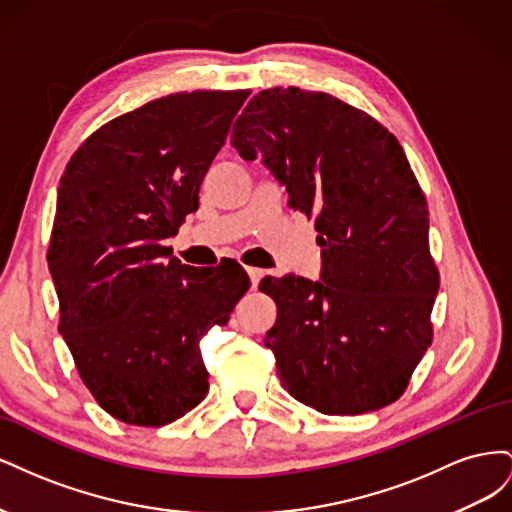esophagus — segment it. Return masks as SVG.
Returning a JSON list of instances; mask_svg holds the SVG:
<instances>
[{"instance_id": "obj_1", "label": "esophagus", "mask_w": 512, "mask_h": 512, "mask_svg": "<svg viewBox=\"0 0 512 512\" xmlns=\"http://www.w3.org/2000/svg\"><path fill=\"white\" fill-rule=\"evenodd\" d=\"M247 275H250V282H252V288H258L262 275H265V271L258 269V267H250L247 269Z\"/></svg>"}]
</instances>
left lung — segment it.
Masks as SVG:
<instances>
[{"label":"left lung","instance_id":"1","mask_svg":"<svg viewBox=\"0 0 512 512\" xmlns=\"http://www.w3.org/2000/svg\"><path fill=\"white\" fill-rule=\"evenodd\" d=\"M243 160L262 153L316 218L322 282L265 277L277 305L265 346L284 389L322 414L393 404L431 346L440 273L429 211L404 149L380 121L324 91L273 87L232 128Z\"/></svg>","mask_w":512,"mask_h":512}]
</instances>
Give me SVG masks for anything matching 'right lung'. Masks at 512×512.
I'll return each instance as SVG.
<instances>
[{"mask_svg": "<svg viewBox=\"0 0 512 512\" xmlns=\"http://www.w3.org/2000/svg\"><path fill=\"white\" fill-rule=\"evenodd\" d=\"M250 89L173 94L87 136L59 179L46 260L83 384L128 425L162 427L209 393L200 339L228 322L250 277L194 269L164 239L198 190Z\"/></svg>", "mask_w": 512, "mask_h": 512, "instance_id": "right-lung-1", "label": "right lung"}]
</instances>
